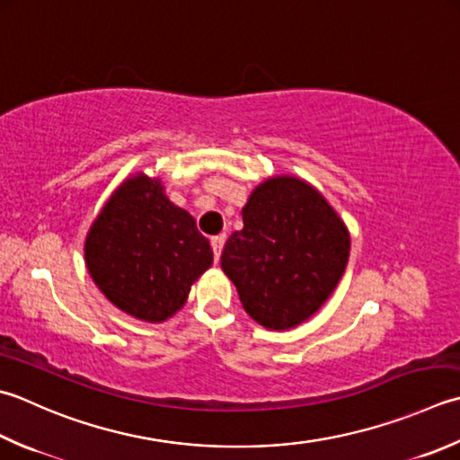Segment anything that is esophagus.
<instances>
[{
	"label": "esophagus",
	"mask_w": 460,
	"mask_h": 460,
	"mask_svg": "<svg viewBox=\"0 0 460 460\" xmlns=\"http://www.w3.org/2000/svg\"><path fill=\"white\" fill-rule=\"evenodd\" d=\"M223 245H225V235L211 237V247H213V255H215V259H219V257H221Z\"/></svg>",
	"instance_id": "obj_1"
}]
</instances>
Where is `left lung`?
<instances>
[{"instance_id": "left-lung-1", "label": "left lung", "mask_w": 460, "mask_h": 460, "mask_svg": "<svg viewBox=\"0 0 460 460\" xmlns=\"http://www.w3.org/2000/svg\"><path fill=\"white\" fill-rule=\"evenodd\" d=\"M243 229L231 233L221 269L243 309L269 331L301 325L321 309L345 273L350 235L319 189L273 175L251 191Z\"/></svg>"}]
</instances>
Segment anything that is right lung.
Returning <instances> with one entry per match:
<instances>
[{"mask_svg":"<svg viewBox=\"0 0 460 460\" xmlns=\"http://www.w3.org/2000/svg\"><path fill=\"white\" fill-rule=\"evenodd\" d=\"M85 267L97 289L125 314L164 323L213 265L195 219L169 201L159 177L137 171L117 185L87 231Z\"/></svg>","mask_w":460,"mask_h":460,"instance_id":"obj_1","label":"right lung"}]
</instances>
